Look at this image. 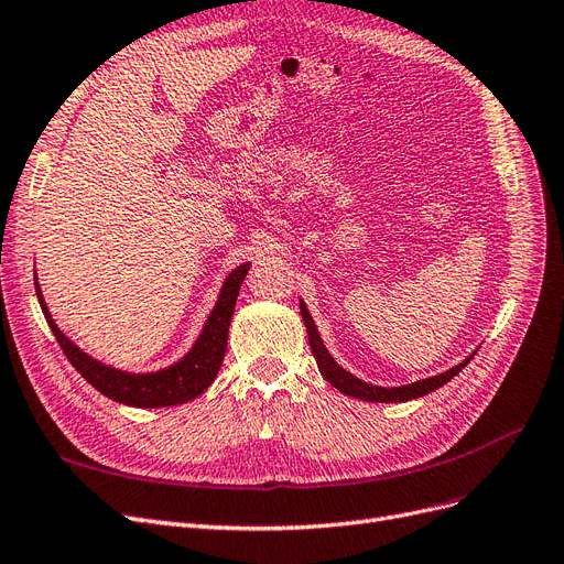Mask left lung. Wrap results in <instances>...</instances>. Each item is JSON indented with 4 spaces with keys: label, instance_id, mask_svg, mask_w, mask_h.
Returning a JSON list of instances; mask_svg holds the SVG:
<instances>
[{
    "label": "left lung",
    "instance_id": "obj_1",
    "mask_svg": "<svg viewBox=\"0 0 564 564\" xmlns=\"http://www.w3.org/2000/svg\"><path fill=\"white\" fill-rule=\"evenodd\" d=\"M302 318L306 323L311 352H314V358L318 362V369H321L323 377L327 379V383L335 386L339 392L350 394V398H356V400H365V402H409V400H415V398H423V394H427V392H432L436 388H442L444 383H448L455 377V373H460L467 367V362L474 358V356H469L465 362H460L457 367L440 373V377H432V379H425V381H415L411 386H400V388L369 386V383L352 377V373H348L346 369H341L335 360H332L327 348L321 341V335H318V329L314 325V318H311L304 302H302Z\"/></svg>",
    "mask_w": 564,
    "mask_h": 564
}]
</instances>
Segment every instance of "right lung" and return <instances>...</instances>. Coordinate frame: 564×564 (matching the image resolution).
Wrapping results in <instances>:
<instances>
[{"label":"right lung","instance_id":"add662e5","mask_svg":"<svg viewBox=\"0 0 564 564\" xmlns=\"http://www.w3.org/2000/svg\"><path fill=\"white\" fill-rule=\"evenodd\" d=\"M246 274H248V264H241L225 279L220 297L212 311V316H208L193 350L187 352L181 362L155 373H124L111 367H104L101 362L88 358L86 352L76 348L53 323L48 306L44 304V297H41L36 279H34V288H36L41 311H44V316L51 325V332L55 335L62 352H65L67 360L80 377L86 379L93 388H97L101 394H107V398L113 402L153 409V406H174V404L191 402L214 383L225 358L227 329H229V321H232L239 288Z\"/></svg>","mask_w":564,"mask_h":564}]
</instances>
